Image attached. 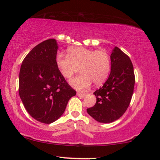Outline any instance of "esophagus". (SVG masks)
Here are the masks:
<instances>
[{"mask_svg": "<svg viewBox=\"0 0 160 160\" xmlns=\"http://www.w3.org/2000/svg\"><path fill=\"white\" fill-rule=\"evenodd\" d=\"M77 95L78 97H80V98H84L85 96L86 95L85 93H80V92H77Z\"/></svg>", "mask_w": 160, "mask_h": 160, "instance_id": "1", "label": "esophagus"}]
</instances>
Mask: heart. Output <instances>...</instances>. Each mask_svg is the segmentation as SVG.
Wrapping results in <instances>:
<instances>
[{
  "instance_id": "b5f03b06",
  "label": "heart",
  "mask_w": 160,
  "mask_h": 160,
  "mask_svg": "<svg viewBox=\"0 0 160 160\" xmlns=\"http://www.w3.org/2000/svg\"><path fill=\"white\" fill-rule=\"evenodd\" d=\"M55 64L65 79L70 80L78 71L82 74L70 81V85L78 90H85L92 82L100 85L107 80L111 70L110 56L105 50H97L82 47H72L67 55L58 53Z\"/></svg>"
}]
</instances>
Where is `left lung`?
<instances>
[{"mask_svg":"<svg viewBox=\"0 0 160 160\" xmlns=\"http://www.w3.org/2000/svg\"><path fill=\"white\" fill-rule=\"evenodd\" d=\"M110 59L108 79L94 92L95 105L87 109L92 118L102 123L112 122L122 116L130 105L135 82L133 65L128 55L115 47Z\"/></svg>","mask_w":160,"mask_h":160,"instance_id":"obj_1","label":"left lung"}]
</instances>
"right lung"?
I'll use <instances>...</instances> for the list:
<instances>
[{
	"label": "right lung",
	"instance_id": "1",
	"mask_svg": "<svg viewBox=\"0 0 160 160\" xmlns=\"http://www.w3.org/2000/svg\"><path fill=\"white\" fill-rule=\"evenodd\" d=\"M55 39L40 42L22 62L19 95L29 115L42 123H52L61 116L70 99L76 95L55 64Z\"/></svg>",
	"mask_w": 160,
	"mask_h": 160
}]
</instances>
